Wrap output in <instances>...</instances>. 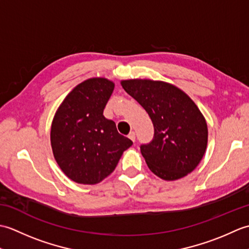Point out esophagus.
Segmentation results:
<instances>
[{"label":"esophagus","instance_id":"esophagus-1","mask_svg":"<svg viewBox=\"0 0 249 249\" xmlns=\"http://www.w3.org/2000/svg\"><path fill=\"white\" fill-rule=\"evenodd\" d=\"M128 138L133 141V142H135V140H136V134H135V131H130L129 133V135H128Z\"/></svg>","mask_w":249,"mask_h":249}]
</instances>
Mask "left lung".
I'll return each instance as SVG.
<instances>
[{
    "instance_id": "left-lung-1",
    "label": "left lung",
    "mask_w": 249,
    "mask_h": 249,
    "mask_svg": "<svg viewBox=\"0 0 249 249\" xmlns=\"http://www.w3.org/2000/svg\"><path fill=\"white\" fill-rule=\"evenodd\" d=\"M154 125V138L140 146L150 170L165 181L186 177L202 160L208 145V125L193 99L171 83L150 79L122 80Z\"/></svg>"
}]
</instances>
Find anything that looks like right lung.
<instances>
[{"label": "right lung", "instance_id": "1", "mask_svg": "<svg viewBox=\"0 0 249 249\" xmlns=\"http://www.w3.org/2000/svg\"><path fill=\"white\" fill-rule=\"evenodd\" d=\"M113 89L114 83L106 78L84 80L68 93L52 120L50 141L54 160L73 182H102L133 144L103 114Z\"/></svg>", "mask_w": 249, "mask_h": 249}]
</instances>
